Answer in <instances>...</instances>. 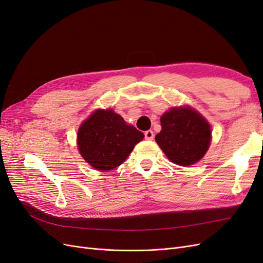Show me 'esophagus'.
I'll return each mask as SVG.
<instances>
[{
	"mask_svg": "<svg viewBox=\"0 0 263 263\" xmlns=\"http://www.w3.org/2000/svg\"><path fill=\"white\" fill-rule=\"evenodd\" d=\"M154 137H155V135H154V132H153V130H147V132H145V138H146L147 140H153Z\"/></svg>",
	"mask_w": 263,
	"mask_h": 263,
	"instance_id": "1",
	"label": "esophagus"
}]
</instances>
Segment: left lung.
Instances as JSON below:
<instances>
[{"instance_id":"obj_1","label":"left lung","mask_w":263,"mask_h":263,"mask_svg":"<svg viewBox=\"0 0 263 263\" xmlns=\"http://www.w3.org/2000/svg\"><path fill=\"white\" fill-rule=\"evenodd\" d=\"M160 123L161 132L155 139L171 162L182 166L194 164L209 150L211 126L192 107H172L161 116Z\"/></svg>"}]
</instances>
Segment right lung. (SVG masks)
<instances>
[{
	"label": "right lung",
	"instance_id": "add662e5",
	"mask_svg": "<svg viewBox=\"0 0 263 263\" xmlns=\"http://www.w3.org/2000/svg\"><path fill=\"white\" fill-rule=\"evenodd\" d=\"M144 134L126 124L113 109H97L78 130V148L94 169L109 171L121 165Z\"/></svg>",
	"mask_w": 263,
	"mask_h": 263
}]
</instances>
